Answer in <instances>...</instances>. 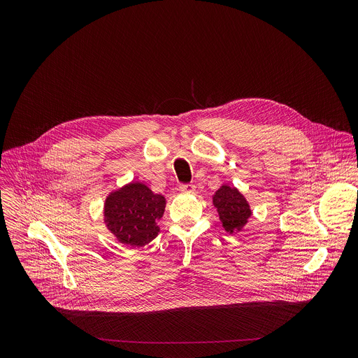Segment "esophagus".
<instances>
[{
	"label": "esophagus",
	"mask_w": 358,
	"mask_h": 358,
	"mask_svg": "<svg viewBox=\"0 0 358 358\" xmlns=\"http://www.w3.org/2000/svg\"><path fill=\"white\" fill-rule=\"evenodd\" d=\"M195 189V187L192 184H181L180 185V191L181 192H192Z\"/></svg>",
	"instance_id": "obj_1"
}]
</instances>
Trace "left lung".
<instances>
[{"label": "left lung", "instance_id": "8db88e82", "mask_svg": "<svg viewBox=\"0 0 358 358\" xmlns=\"http://www.w3.org/2000/svg\"><path fill=\"white\" fill-rule=\"evenodd\" d=\"M213 203L218 211L224 229L229 234L242 231L252 215L246 198L235 187L222 185L214 194Z\"/></svg>", "mask_w": 358, "mask_h": 358}]
</instances>
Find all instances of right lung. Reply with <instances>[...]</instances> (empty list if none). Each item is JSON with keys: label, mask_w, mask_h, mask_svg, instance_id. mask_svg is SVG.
<instances>
[{"label": "right lung", "mask_w": 358, "mask_h": 358, "mask_svg": "<svg viewBox=\"0 0 358 358\" xmlns=\"http://www.w3.org/2000/svg\"><path fill=\"white\" fill-rule=\"evenodd\" d=\"M166 210V198L155 194L145 184L133 181L113 192L105 201V224L120 243L141 248L155 239L157 221Z\"/></svg>", "instance_id": "1"}]
</instances>
